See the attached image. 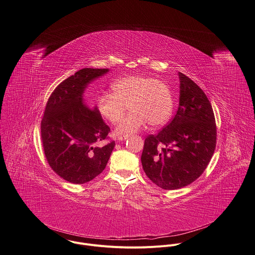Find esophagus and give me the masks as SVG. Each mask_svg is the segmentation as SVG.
I'll return each mask as SVG.
<instances>
[{"instance_id": "1", "label": "esophagus", "mask_w": 255, "mask_h": 255, "mask_svg": "<svg viewBox=\"0 0 255 255\" xmlns=\"http://www.w3.org/2000/svg\"><path fill=\"white\" fill-rule=\"evenodd\" d=\"M128 138H129L128 135H123V136H119V137H118V139H119L120 141H124V140H126V139H128Z\"/></svg>"}]
</instances>
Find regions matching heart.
I'll return each mask as SVG.
<instances>
[{"instance_id": "1", "label": "heart", "mask_w": 255, "mask_h": 255, "mask_svg": "<svg viewBox=\"0 0 255 255\" xmlns=\"http://www.w3.org/2000/svg\"><path fill=\"white\" fill-rule=\"evenodd\" d=\"M126 106L130 112L117 125L118 135L135 133L147 122L151 126L163 124L172 112V94L158 79L133 75L117 80L111 85V94H102L97 99L100 114L110 123L121 119Z\"/></svg>"}]
</instances>
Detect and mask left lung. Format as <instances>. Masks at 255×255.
I'll use <instances>...</instances> for the list:
<instances>
[{"mask_svg": "<svg viewBox=\"0 0 255 255\" xmlns=\"http://www.w3.org/2000/svg\"><path fill=\"white\" fill-rule=\"evenodd\" d=\"M179 105L172 120L145 139L143 169L158 187L174 190L195 181L216 149L217 127L212 105L191 79L179 73Z\"/></svg>", "mask_w": 255, "mask_h": 255, "instance_id": "left-lung-1", "label": "left lung"}]
</instances>
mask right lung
<instances>
[{
  "label": "right lung",
  "instance_id": "right-lung-1",
  "mask_svg": "<svg viewBox=\"0 0 255 255\" xmlns=\"http://www.w3.org/2000/svg\"><path fill=\"white\" fill-rule=\"evenodd\" d=\"M108 69L85 68L63 81L48 99L41 119L43 151L48 164L63 179L84 184L101 174L114 149L110 128L97 107L83 98L86 87Z\"/></svg>",
  "mask_w": 255,
  "mask_h": 255
}]
</instances>
